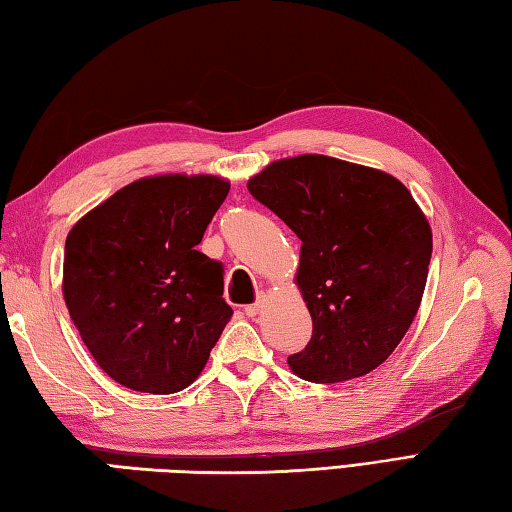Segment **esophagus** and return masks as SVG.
I'll use <instances>...</instances> for the list:
<instances>
[{"mask_svg":"<svg viewBox=\"0 0 512 512\" xmlns=\"http://www.w3.org/2000/svg\"><path fill=\"white\" fill-rule=\"evenodd\" d=\"M262 309H264V297L259 295L253 304H248V306H246L244 313L248 315V318H255V315H257L259 311H262Z\"/></svg>","mask_w":512,"mask_h":512,"instance_id":"34e87169","label":"esophagus"}]
</instances>
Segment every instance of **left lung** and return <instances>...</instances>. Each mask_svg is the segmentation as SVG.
I'll list each match as a JSON object with an SVG mask.
<instances>
[{"mask_svg":"<svg viewBox=\"0 0 512 512\" xmlns=\"http://www.w3.org/2000/svg\"><path fill=\"white\" fill-rule=\"evenodd\" d=\"M248 192L302 241L297 284L313 336L288 356L311 383L374 371L410 329L432 257V230L410 190L374 167L322 154L282 159Z\"/></svg>","mask_w":512,"mask_h":512,"instance_id":"obj_1","label":"left lung"}]
</instances>
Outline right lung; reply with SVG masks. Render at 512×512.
I'll list each match as a JSON object with an SVG mask.
<instances>
[{
	"mask_svg": "<svg viewBox=\"0 0 512 512\" xmlns=\"http://www.w3.org/2000/svg\"><path fill=\"white\" fill-rule=\"evenodd\" d=\"M219 176L125 185L64 244V302L91 356L134 392L174 394L201 374L232 309L224 264L197 250L228 197Z\"/></svg>",
	"mask_w": 512,
	"mask_h": 512,
	"instance_id": "1",
	"label": "right lung"
}]
</instances>
